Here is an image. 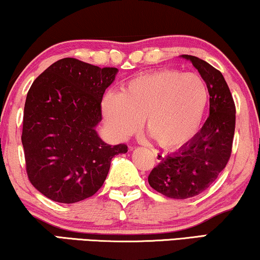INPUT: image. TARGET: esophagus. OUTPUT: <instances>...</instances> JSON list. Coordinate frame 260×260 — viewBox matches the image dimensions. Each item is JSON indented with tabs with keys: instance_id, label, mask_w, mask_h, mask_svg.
I'll use <instances>...</instances> for the list:
<instances>
[{
	"instance_id": "34e87169",
	"label": "esophagus",
	"mask_w": 260,
	"mask_h": 260,
	"mask_svg": "<svg viewBox=\"0 0 260 260\" xmlns=\"http://www.w3.org/2000/svg\"><path fill=\"white\" fill-rule=\"evenodd\" d=\"M152 152H153V155H154V158H155L156 161H158V162L162 161V160H164V154H161V153H159L158 151H155V149H152Z\"/></svg>"
}]
</instances>
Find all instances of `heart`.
<instances>
[{
	"instance_id": "b5f03b06",
	"label": "heart",
	"mask_w": 260,
	"mask_h": 260,
	"mask_svg": "<svg viewBox=\"0 0 260 260\" xmlns=\"http://www.w3.org/2000/svg\"><path fill=\"white\" fill-rule=\"evenodd\" d=\"M210 93L197 73L161 69L132 79L121 93H108L102 100V115L112 133L126 139L146 129L165 148L191 141L202 126Z\"/></svg>"
}]
</instances>
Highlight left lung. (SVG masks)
<instances>
[{
	"label": "left lung",
	"mask_w": 260,
	"mask_h": 260,
	"mask_svg": "<svg viewBox=\"0 0 260 260\" xmlns=\"http://www.w3.org/2000/svg\"><path fill=\"white\" fill-rule=\"evenodd\" d=\"M198 69L210 93V116L178 152L164 158L148 175L156 192L172 199L200 194L228 165L236 128V106L224 76L202 58L181 55Z\"/></svg>",
	"instance_id": "left-lung-1"
}]
</instances>
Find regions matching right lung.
<instances>
[{"mask_svg":"<svg viewBox=\"0 0 260 260\" xmlns=\"http://www.w3.org/2000/svg\"><path fill=\"white\" fill-rule=\"evenodd\" d=\"M116 73L66 57L32 82L21 137L25 170L31 185L50 200L74 204L94 196L113 156L127 152L125 144H106L95 129L102 96Z\"/></svg>","mask_w":260,"mask_h":260,"instance_id":"1","label":"right lung"}]
</instances>
